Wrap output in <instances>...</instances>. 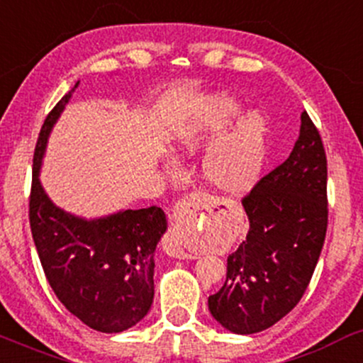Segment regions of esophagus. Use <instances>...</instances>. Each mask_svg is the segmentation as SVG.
Segmentation results:
<instances>
[{
	"instance_id": "esophagus-1",
	"label": "esophagus",
	"mask_w": 363,
	"mask_h": 363,
	"mask_svg": "<svg viewBox=\"0 0 363 363\" xmlns=\"http://www.w3.org/2000/svg\"><path fill=\"white\" fill-rule=\"evenodd\" d=\"M203 197L202 195H190V197L183 199L182 202L177 203L174 207V225L169 230L168 236H166L164 248L171 257L177 259H195L192 252H189L185 248V242H183V223H185L186 216L194 214L195 211H199L202 207Z\"/></svg>"
}]
</instances>
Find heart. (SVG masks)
I'll list each match as a JSON object with an SVG mask.
<instances>
[{
  "label": "heart",
  "instance_id": "obj_1",
  "mask_svg": "<svg viewBox=\"0 0 363 363\" xmlns=\"http://www.w3.org/2000/svg\"><path fill=\"white\" fill-rule=\"evenodd\" d=\"M242 113L233 96L218 94L199 101L197 108L183 116L171 132V150L190 157L202 152L203 180L225 194H245L257 182L266 156V130L257 115H248L228 132L225 130ZM166 173H177L174 162L164 164Z\"/></svg>",
  "mask_w": 363,
  "mask_h": 363
}]
</instances>
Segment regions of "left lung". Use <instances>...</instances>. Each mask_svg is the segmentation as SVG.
Instances as JSON below:
<instances>
[{"label": "left lung", "mask_w": 363, "mask_h": 363, "mask_svg": "<svg viewBox=\"0 0 363 363\" xmlns=\"http://www.w3.org/2000/svg\"><path fill=\"white\" fill-rule=\"evenodd\" d=\"M328 161L311 116L302 113L288 160L243 199L247 238L228 257L226 281L209 312L235 335L283 319L307 290L328 230Z\"/></svg>", "instance_id": "1"}]
</instances>
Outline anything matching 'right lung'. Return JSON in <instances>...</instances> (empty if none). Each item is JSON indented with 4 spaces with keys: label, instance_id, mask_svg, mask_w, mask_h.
Returning <instances> with one entry per match:
<instances>
[{
    "label": "right lung",
    "instance_id": "right-lung-1",
    "mask_svg": "<svg viewBox=\"0 0 363 363\" xmlns=\"http://www.w3.org/2000/svg\"><path fill=\"white\" fill-rule=\"evenodd\" d=\"M80 80L44 120L32 168L30 231L48 283L89 328L121 333L147 315L154 298V255L168 219L161 207L82 218L51 201L39 180L51 130Z\"/></svg>",
    "mask_w": 363,
    "mask_h": 363
}]
</instances>
